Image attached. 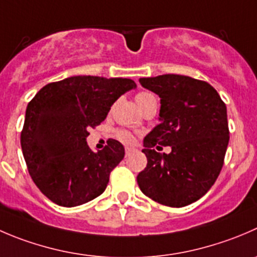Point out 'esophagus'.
Wrapping results in <instances>:
<instances>
[{
    "label": "esophagus",
    "instance_id": "1",
    "mask_svg": "<svg viewBox=\"0 0 257 257\" xmlns=\"http://www.w3.org/2000/svg\"><path fill=\"white\" fill-rule=\"evenodd\" d=\"M133 151L134 149L131 148V147H125V156H129V154H131Z\"/></svg>",
    "mask_w": 257,
    "mask_h": 257
}]
</instances>
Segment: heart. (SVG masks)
I'll use <instances>...</instances> for the list:
<instances>
[{"mask_svg": "<svg viewBox=\"0 0 257 257\" xmlns=\"http://www.w3.org/2000/svg\"><path fill=\"white\" fill-rule=\"evenodd\" d=\"M153 98L154 96L152 95L151 93H144L143 91V93L137 94L136 101H137V104H138L139 108H141V106L143 105L146 101H148L149 99H153ZM116 137H118L119 141L123 142V143H132V142H133V136H132V134L126 131H118L116 132Z\"/></svg>", "mask_w": 257, "mask_h": 257, "instance_id": "obj_1", "label": "heart"}]
</instances>
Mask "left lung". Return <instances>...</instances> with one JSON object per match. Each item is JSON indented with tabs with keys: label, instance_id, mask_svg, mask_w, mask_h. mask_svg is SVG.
Listing matches in <instances>:
<instances>
[{
	"label": "left lung",
	"instance_id": "left-lung-1",
	"mask_svg": "<svg viewBox=\"0 0 257 257\" xmlns=\"http://www.w3.org/2000/svg\"><path fill=\"white\" fill-rule=\"evenodd\" d=\"M161 98V123L147 134V167L137 176L144 195L169 207L200 200L213 186L228 146L227 109L208 83L184 75L141 78ZM171 147V154L154 149Z\"/></svg>",
	"mask_w": 257,
	"mask_h": 257
}]
</instances>
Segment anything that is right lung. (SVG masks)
<instances>
[{
	"instance_id": "obj_1",
	"label": "right lung",
	"mask_w": 257,
	"mask_h": 257,
	"mask_svg": "<svg viewBox=\"0 0 257 257\" xmlns=\"http://www.w3.org/2000/svg\"><path fill=\"white\" fill-rule=\"evenodd\" d=\"M136 88L131 79L70 76L45 85L30 101L21 148L32 181L49 200L75 207L105 191L125 152L115 139L103 151H91L88 129L99 125L116 99Z\"/></svg>"
}]
</instances>
